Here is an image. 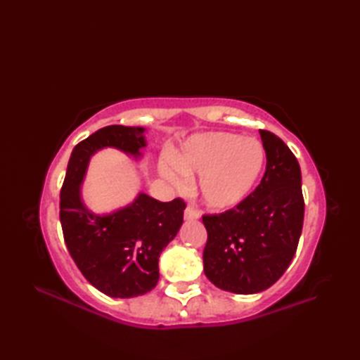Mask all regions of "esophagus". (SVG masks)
I'll return each instance as SVG.
<instances>
[{"mask_svg":"<svg viewBox=\"0 0 360 360\" xmlns=\"http://www.w3.org/2000/svg\"><path fill=\"white\" fill-rule=\"evenodd\" d=\"M198 218H200V212H198L195 207H192V205H188V207L184 212V219L195 221Z\"/></svg>","mask_w":360,"mask_h":360,"instance_id":"esophagus-1","label":"esophagus"}]
</instances>
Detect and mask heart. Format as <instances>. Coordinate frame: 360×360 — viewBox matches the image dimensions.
Here are the masks:
<instances>
[{
    "mask_svg": "<svg viewBox=\"0 0 360 360\" xmlns=\"http://www.w3.org/2000/svg\"><path fill=\"white\" fill-rule=\"evenodd\" d=\"M264 164L263 145L233 133L196 134L176 153L164 174L176 186L200 174L201 200L210 209L224 210L241 202L254 187Z\"/></svg>",
    "mask_w": 360,
    "mask_h": 360,
    "instance_id": "1",
    "label": "heart"
}]
</instances>
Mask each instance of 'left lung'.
<instances>
[{"instance_id":"obj_1","label":"left lung","mask_w":360,"mask_h":360,"mask_svg":"<svg viewBox=\"0 0 360 360\" xmlns=\"http://www.w3.org/2000/svg\"><path fill=\"white\" fill-rule=\"evenodd\" d=\"M266 172L248 198L218 215H204V274L217 288L257 294L271 288L292 262L302 235V172L292 151L259 129Z\"/></svg>"}]
</instances>
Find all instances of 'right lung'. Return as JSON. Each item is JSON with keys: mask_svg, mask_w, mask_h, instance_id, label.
Masks as SVG:
<instances>
[{"mask_svg": "<svg viewBox=\"0 0 360 360\" xmlns=\"http://www.w3.org/2000/svg\"><path fill=\"white\" fill-rule=\"evenodd\" d=\"M145 128L110 125L75 145L60 192V223L66 248L91 285L114 298L143 295L158 285L159 255L184 221L181 198L160 202L145 193L124 209L96 215L82 201L91 156L112 147L139 158Z\"/></svg>", "mask_w": 360, "mask_h": 360, "instance_id": "add662e5", "label": "right lung"}]
</instances>
